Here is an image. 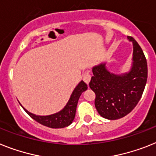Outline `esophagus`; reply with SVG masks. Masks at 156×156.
Listing matches in <instances>:
<instances>
[{
  "instance_id": "34e87169",
  "label": "esophagus",
  "mask_w": 156,
  "mask_h": 156,
  "mask_svg": "<svg viewBox=\"0 0 156 156\" xmlns=\"http://www.w3.org/2000/svg\"><path fill=\"white\" fill-rule=\"evenodd\" d=\"M90 79H91V75L90 74V71L86 70L84 74H83V81L86 82V84H89V82H90Z\"/></svg>"
}]
</instances>
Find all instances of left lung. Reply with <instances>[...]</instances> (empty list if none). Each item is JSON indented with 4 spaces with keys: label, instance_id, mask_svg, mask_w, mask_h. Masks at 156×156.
<instances>
[{
    "label": "left lung",
    "instance_id": "8db88e82",
    "mask_svg": "<svg viewBox=\"0 0 156 156\" xmlns=\"http://www.w3.org/2000/svg\"><path fill=\"white\" fill-rule=\"evenodd\" d=\"M133 43V65L130 71L115 74L108 71L105 62L93 67L90 89L95 93L94 104L98 113L108 120L122 118L136 106L140 100L147 78V65L144 54L136 40Z\"/></svg>",
    "mask_w": 156,
    "mask_h": 156
}]
</instances>
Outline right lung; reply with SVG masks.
I'll use <instances>...</instances> for the list:
<instances>
[{"mask_svg": "<svg viewBox=\"0 0 156 156\" xmlns=\"http://www.w3.org/2000/svg\"><path fill=\"white\" fill-rule=\"evenodd\" d=\"M87 88H88L87 85L83 81H81L70 95V99L68 101L66 106L58 112L49 115V116L35 115L28 112L21 105H20L23 107L27 114L29 115L31 118L36 120L38 123H40L44 126L52 128V129H62V128L69 126L73 122L74 116H75L76 108H77L78 99L80 98L81 94L86 91Z\"/></svg>", "mask_w": 156, "mask_h": 156, "instance_id": "obj_1", "label": "right lung"}]
</instances>
